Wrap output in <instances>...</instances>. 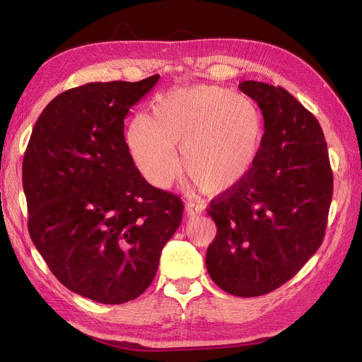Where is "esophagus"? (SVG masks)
Returning a JSON list of instances; mask_svg holds the SVG:
<instances>
[{"label":"esophagus","instance_id":"esophagus-1","mask_svg":"<svg viewBox=\"0 0 362 362\" xmlns=\"http://www.w3.org/2000/svg\"><path fill=\"white\" fill-rule=\"evenodd\" d=\"M204 213V205L199 204H193V202H187L185 204V214L187 217H194V216H199Z\"/></svg>","mask_w":362,"mask_h":362}]
</instances>
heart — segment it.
I'll return each mask as SVG.
<instances>
[{"mask_svg":"<svg viewBox=\"0 0 362 362\" xmlns=\"http://www.w3.org/2000/svg\"><path fill=\"white\" fill-rule=\"evenodd\" d=\"M154 119L129 120L127 141L139 172L168 190L185 172L210 194L237 187L255 166L264 137L262 116L246 95L218 86L177 87L160 95Z\"/></svg>","mask_w":362,"mask_h":362,"instance_id":"b5f03b06","label":"heart"}]
</instances>
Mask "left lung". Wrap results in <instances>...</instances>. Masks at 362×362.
Instances as JSON below:
<instances>
[{
	"label": "left lung",
	"instance_id": "obj_1",
	"mask_svg": "<svg viewBox=\"0 0 362 362\" xmlns=\"http://www.w3.org/2000/svg\"><path fill=\"white\" fill-rule=\"evenodd\" d=\"M264 117L255 166L206 213L217 226L205 264L223 291L254 298L290 281L320 247L334 178L322 127L282 87L242 81Z\"/></svg>",
	"mask_w": 362,
	"mask_h": 362
}]
</instances>
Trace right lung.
<instances>
[{"instance_id": "right-lung-1", "label": "right lung", "mask_w": 362, "mask_h": 362, "mask_svg": "<svg viewBox=\"0 0 362 362\" xmlns=\"http://www.w3.org/2000/svg\"><path fill=\"white\" fill-rule=\"evenodd\" d=\"M158 78L60 93L39 116L24 154L33 243L64 287L100 303L139 298L182 221L181 199L141 177L124 136L129 108Z\"/></svg>"}]
</instances>
